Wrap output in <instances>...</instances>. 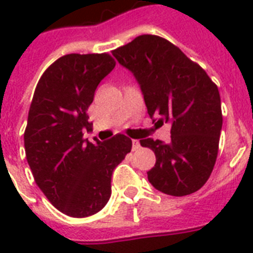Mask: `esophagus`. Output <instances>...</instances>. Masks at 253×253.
Instances as JSON below:
<instances>
[{
	"instance_id": "esophagus-1",
	"label": "esophagus",
	"mask_w": 253,
	"mask_h": 253,
	"mask_svg": "<svg viewBox=\"0 0 253 253\" xmlns=\"http://www.w3.org/2000/svg\"><path fill=\"white\" fill-rule=\"evenodd\" d=\"M140 148V143L136 139H132V151H138Z\"/></svg>"
}]
</instances>
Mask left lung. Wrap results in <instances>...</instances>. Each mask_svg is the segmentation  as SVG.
Returning a JSON list of instances; mask_svg holds the SVG:
<instances>
[{
	"instance_id": "left-lung-1",
	"label": "left lung",
	"mask_w": 253,
	"mask_h": 253,
	"mask_svg": "<svg viewBox=\"0 0 253 253\" xmlns=\"http://www.w3.org/2000/svg\"><path fill=\"white\" fill-rule=\"evenodd\" d=\"M113 56L135 76L151 118L172 126L168 144L140 140L156 156L147 172L148 181L169 196L197 192L209 180L218 156L223 118L216 85L178 47L156 35L135 38L114 49Z\"/></svg>"
}]
</instances>
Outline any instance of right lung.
I'll return each instance as SVG.
<instances>
[{
    "mask_svg": "<svg viewBox=\"0 0 253 253\" xmlns=\"http://www.w3.org/2000/svg\"><path fill=\"white\" fill-rule=\"evenodd\" d=\"M115 61L109 53H69L49 65L34 91L25 130V151L34 180L51 204L73 218L93 215L111 196V174L131 151L118 134L97 144L87 107Z\"/></svg>",
    "mask_w": 253,
    "mask_h": 253,
    "instance_id": "right-lung-1",
    "label": "right lung"
}]
</instances>
